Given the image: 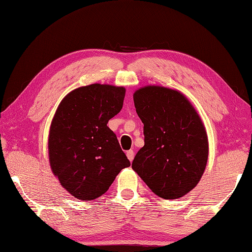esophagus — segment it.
I'll return each instance as SVG.
<instances>
[{
    "mask_svg": "<svg viewBox=\"0 0 252 252\" xmlns=\"http://www.w3.org/2000/svg\"><path fill=\"white\" fill-rule=\"evenodd\" d=\"M126 156H127V158H129V160L132 161L133 158H134V152H133L132 150L127 151V152H126Z\"/></svg>",
    "mask_w": 252,
    "mask_h": 252,
    "instance_id": "obj_1",
    "label": "esophagus"
}]
</instances>
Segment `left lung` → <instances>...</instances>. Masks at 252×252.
Listing matches in <instances>:
<instances>
[{
  "instance_id": "obj_1",
  "label": "left lung",
  "mask_w": 252,
  "mask_h": 252,
  "mask_svg": "<svg viewBox=\"0 0 252 252\" xmlns=\"http://www.w3.org/2000/svg\"><path fill=\"white\" fill-rule=\"evenodd\" d=\"M144 125V146L132 168L155 194L174 200L199 184L209 156V142L200 116L184 94L145 86L133 94Z\"/></svg>"
}]
</instances>
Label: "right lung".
<instances>
[{
  "mask_svg": "<svg viewBox=\"0 0 252 252\" xmlns=\"http://www.w3.org/2000/svg\"><path fill=\"white\" fill-rule=\"evenodd\" d=\"M125 96V87L92 84L68 93L58 107L49 133V160L61 186L76 199L99 198L131 165L107 126L122 109Z\"/></svg>",
  "mask_w": 252,
  "mask_h": 252,
  "instance_id": "add662e5",
  "label": "right lung"
}]
</instances>
